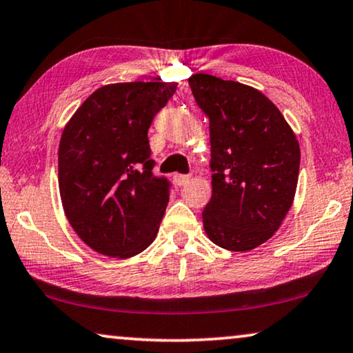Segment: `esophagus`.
Returning <instances> with one entry per match:
<instances>
[{"label": "esophagus", "mask_w": 353, "mask_h": 353, "mask_svg": "<svg viewBox=\"0 0 353 353\" xmlns=\"http://www.w3.org/2000/svg\"><path fill=\"white\" fill-rule=\"evenodd\" d=\"M188 181H190V176H187V174H174L176 185H183V183H187Z\"/></svg>", "instance_id": "esophagus-1"}]
</instances>
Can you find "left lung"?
<instances>
[{
	"instance_id": "left-lung-1",
	"label": "left lung",
	"mask_w": 353,
	"mask_h": 353,
	"mask_svg": "<svg viewBox=\"0 0 353 353\" xmlns=\"http://www.w3.org/2000/svg\"><path fill=\"white\" fill-rule=\"evenodd\" d=\"M188 84L210 118L212 196L203 227L224 250H254L278 230L294 200L299 143L257 89L206 73Z\"/></svg>"
}]
</instances>
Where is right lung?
Here are the masks:
<instances>
[{
  "label": "right lung",
  "mask_w": 353,
  "mask_h": 353,
  "mask_svg": "<svg viewBox=\"0 0 353 353\" xmlns=\"http://www.w3.org/2000/svg\"><path fill=\"white\" fill-rule=\"evenodd\" d=\"M176 83H117L92 92L59 145V190L67 219L94 251L131 257L155 240L171 182L153 174L148 129Z\"/></svg>",
  "instance_id": "add662e5"
}]
</instances>
